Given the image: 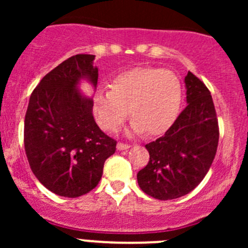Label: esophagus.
Wrapping results in <instances>:
<instances>
[{"label":"esophagus","instance_id":"34e87169","mask_svg":"<svg viewBox=\"0 0 248 248\" xmlns=\"http://www.w3.org/2000/svg\"><path fill=\"white\" fill-rule=\"evenodd\" d=\"M131 147V145L129 144H124V142H119L117 144V150H127Z\"/></svg>","mask_w":248,"mask_h":248}]
</instances>
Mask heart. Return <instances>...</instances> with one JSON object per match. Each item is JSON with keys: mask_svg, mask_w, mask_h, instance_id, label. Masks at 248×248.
Returning a JSON list of instances; mask_svg holds the SVG:
<instances>
[{"mask_svg": "<svg viewBox=\"0 0 248 248\" xmlns=\"http://www.w3.org/2000/svg\"><path fill=\"white\" fill-rule=\"evenodd\" d=\"M181 94V82L172 72L139 67L114 78L110 91L98 90L93 112L99 126L108 132H116L129 114L133 133L159 136L176 119Z\"/></svg>", "mask_w": 248, "mask_h": 248, "instance_id": "1", "label": "heart"}]
</instances>
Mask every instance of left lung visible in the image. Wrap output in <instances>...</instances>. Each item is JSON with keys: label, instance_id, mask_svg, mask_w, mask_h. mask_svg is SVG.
<instances>
[{"label": "left lung", "instance_id": "8db88e82", "mask_svg": "<svg viewBox=\"0 0 248 248\" xmlns=\"http://www.w3.org/2000/svg\"><path fill=\"white\" fill-rule=\"evenodd\" d=\"M187 107L161 138L145 145L150 161L137 175L144 193L159 201L186 196L209 171L219 128L209 89L193 73L185 78Z\"/></svg>", "mask_w": 248, "mask_h": 248}]
</instances>
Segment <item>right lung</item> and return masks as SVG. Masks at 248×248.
Wrapping results in <instances>:
<instances>
[{"mask_svg": "<svg viewBox=\"0 0 248 248\" xmlns=\"http://www.w3.org/2000/svg\"><path fill=\"white\" fill-rule=\"evenodd\" d=\"M94 55L78 54L41 80L25 115L24 144L31 170L49 191L66 198L84 196L98 185L116 140L97 126L93 101L77 89L86 78L94 87Z\"/></svg>", "mask_w": 248, "mask_h": 248, "instance_id": "right-lung-1", "label": "right lung"}]
</instances>
